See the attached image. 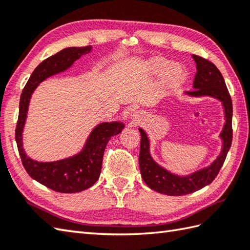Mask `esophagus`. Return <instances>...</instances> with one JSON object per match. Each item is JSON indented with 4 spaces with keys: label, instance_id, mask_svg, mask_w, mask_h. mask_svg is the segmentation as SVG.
Segmentation results:
<instances>
[{
    "label": "esophagus",
    "instance_id": "esophagus-1",
    "mask_svg": "<svg viewBox=\"0 0 250 250\" xmlns=\"http://www.w3.org/2000/svg\"><path fill=\"white\" fill-rule=\"evenodd\" d=\"M141 116L142 115H141L140 111H134V113L131 115V119L133 120L134 124H137V122L141 121Z\"/></svg>",
    "mask_w": 250,
    "mask_h": 250
}]
</instances>
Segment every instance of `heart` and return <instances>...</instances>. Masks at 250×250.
I'll return each instance as SVG.
<instances>
[{"mask_svg":"<svg viewBox=\"0 0 250 250\" xmlns=\"http://www.w3.org/2000/svg\"><path fill=\"white\" fill-rule=\"evenodd\" d=\"M168 65V61L162 57H152L145 62V71L150 75H158L163 72V84L166 88H175L184 82L185 73L179 64L172 63Z\"/></svg>","mask_w":250,"mask_h":250,"instance_id":"b5f03b06","label":"heart"}]
</instances>
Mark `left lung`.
Returning a JSON list of instances; mask_svg holds the SVG:
<instances>
[{
  "label": "left lung",
  "mask_w": 250,
  "mask_h": 250,
  "mask_svg": "<svg viewBox=\"0 0 250 250\" xmlns=\"http://www.w3.org/2000/svg\"><path fill=\"white\" fill-rule=\"evenodd\" d=\"M196 64V74L193 81L192 91L186 92L194 98L210 97L218 100L225 111L226 122L219 137L222 140V148L219 156L210 166L191 174L179 176L173 174L153 160L150 155V142L146 132L140 128V169L142 178L150 189L167 195H185L195 192L209 185L218 175L232 144V101L228 91L225 79L215 64L204 58L192 55Z\"/></svg>",
  "instance_id": "1"
}]
</instances>
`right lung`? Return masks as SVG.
<instances>
[{"instance_id":"right-lung-1","label":"right lung","mask_w":250,"mask_h":250,"mask_svg":"<svg viewBox=\"0 0 250 250\" xmlns=\"http://www.w3.org/2000/svg\"><path fill=\"white\" fill-rule=\"evenodd\" d=\"M92 46L67 47L47 58L32 73L24 86L19 102V116L15 139L25 171L36 182L57 192L75 193L86 190L100 177L105 147L111 136L119 134L125 125L120 121L102 122L89 134L83 149L75 156L52 162H39L29 158L23 149L22 132L30 99L37 86L56 74L66 71L83 55L89 54Z\"/></svg>"}]
</instances>
